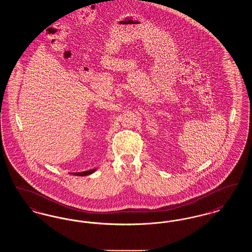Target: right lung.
Here are the masks:
<instances>
[{"label":"right lung","mask_w":252,"mask_h":252,"mask_svg":"<svg viewBox=\"0 0 252 252\" xmlns=\"http://www.w3.org/2000/svg\"><path fill=\"white\" fill-rule=\"evenodd\" d=\"M96 169L97 168H94V169H91V170H88V171H84V172H78V173H71V175H73V176H83V177H86V176H89V175H92L93 173H94L96 171Z\"/></svg>","instance_id":"right-lung-1"}]
</instances>
